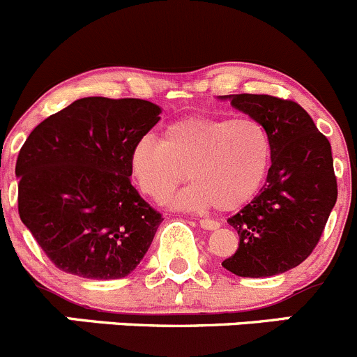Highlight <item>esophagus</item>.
Here are the masks:
<instances>
[{"instance_id": "1", "label": "esophagus", "mask_w": 357, "mask_h": 357, "mask_svg": "<svg viewBox=\"0 0 357 357\" xmlns=\"http://www.w3.org/2000/svg\"><path fill=\"white\" fill-rule=\"evenodd\" d=\"M199 225L203 229H206V231H217L220 227V224L217 220H210V218H201Z\"/></svg>"}]
</instances>
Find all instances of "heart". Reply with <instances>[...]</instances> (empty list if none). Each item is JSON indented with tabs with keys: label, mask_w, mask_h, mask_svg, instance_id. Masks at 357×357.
I'll return each mask as SVG.
<instances>
[{
	"label": "heart",
	"mask_w": 357,
	"mask_h": 357,
	"mask_svg": "<svg viewBox=\"0 0 357 357\" xmlns=\"http://www.w3.org/2000/svg\"><path fill=\"white\" fill-rule=\"evenodd\" d=\"M273 160L266 126L255 118L178 119L161 140L140 139L130 153V170L140 192L163 203L187 178L189 187L172 201L182 210H238L257 196Z\"/></svg>",
	"instance_id": "b5f03b06"
}]
</instances>
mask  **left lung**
<instances>
[{"mask_svg": "<svg viewBox=\"0 0 357 357\" xmlns=\"http://www.w3.org/2000/svg\"><path fill=\"white\" fill-rule=\"evenodd\" d=\"M218 98L259 119L273 144L266 185L227 220L239 246L222 266L241 278L283 274L312 253L337 203L331 146L297 102L253 93Z\"/></svg>", "mask_w": 357, "mask_h": 357, "instance_id": "obj_1", "label": "left lung"}]
</instances>
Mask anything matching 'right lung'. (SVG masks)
Wrapping results in <instances>:
<instances>
[{
    "label": "right lung",
    "instance_id": "add662e5",
    "mask_svg": "<svg viewBox=\"0 0 357 357\" xmlns=\"http://www.w3.org/2000/svg\"><path fill=\"white\" fill-rule=\"evenodd\" d=\"M160 114L142 98L86 97L27 137L15 165L19 215L60 271L119 280L144 259L163 218L130 182V153Z\"/></svg>",
    "mask_w": 357,
    "mask_h": 357
}]
</instances>
